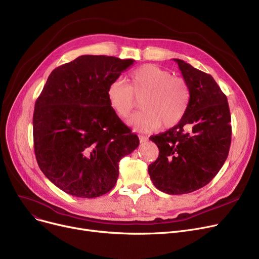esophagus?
I'll return each instance as SVG.
<instances>
[{
  "mask_svg": "<svg viewBox=\"0 0 259 259\" xmlns=\"http://www.w3.org/2000/svg\"><path fill=\"white\" fill-rule=\"evenodd\" d=\"M139 138H140V142H141V144H144V143H146L147 141H148V138L146 137V135H139Z\"/></svg>",
  "mask_w": 259,
  "mask_h": 259,
  "instance_id": "obj_1",
  "label": "esophagus"
}]
</instances>
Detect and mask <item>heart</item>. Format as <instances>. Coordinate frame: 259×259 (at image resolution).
<instances>
[{
    "instance_id": "b5f03b06",
    "label": "heart",
    "mask_w": 259,
    "mask_h": 259,
    "mask_svg": "<svg viewBox=\"0 0 259 259\" xmlns=\"http://www.w3.org/2000/svg\"><path fill=\"white\" fill-rule=\"evenodd\" d=\"M130 84L115 79L108 86L107 99L114 113L127 118L141 100V111L135 113L130 124L148 132L171 128L185 117L190 104V89L183 77L153 64L143 65L130 72Z\"/></svg>"
}]
</instances>
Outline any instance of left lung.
I'll return each instance as SVG.
<instances>
[{
  "mask_svg": "<svg viewBox=\"0 0 259 259\" xmlns=\"http://www.w3.org/2000/svg\"><path fill=\"white\" fill-rule=\"evenodd\" d=\"M174 61L191 98L178 125L150 138L159 154L148 172L158 190L178 195L205 187L219 173L229 154L232 128L227 97L214 78L183 60Z\"/></svg>",
  "mask_w": 259,
  "mask_h": 259,
  "instance_id": "obj_1",
  "label": "left lung"
}]
</instances>
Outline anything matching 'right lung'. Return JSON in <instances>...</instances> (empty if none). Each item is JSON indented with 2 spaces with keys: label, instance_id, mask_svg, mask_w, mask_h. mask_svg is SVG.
Listing matches in <instances>:
<instances>
[{
  "label": "right lung",
  "instance_id": "1",
  "mask_svg": "<svg viewBox=\"0 0 259 259\" xmlns=\"http://www.w3.org/2000/svg\"><path fill=\"white\" fill-rule=\"evenodd\" d=\"M134 63L107 56H80L54 69L33 112L37 165L64 192L98 197L115 186L118 162L140 145L114 113L107 89Z\"/></svg>",
  "mask_w": 259,
  "mask_h": 259
}]
</instances>
